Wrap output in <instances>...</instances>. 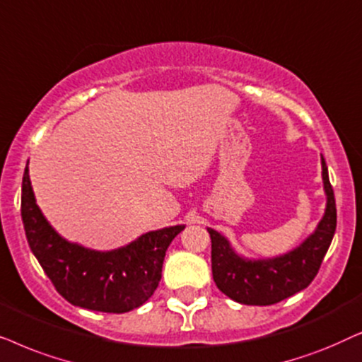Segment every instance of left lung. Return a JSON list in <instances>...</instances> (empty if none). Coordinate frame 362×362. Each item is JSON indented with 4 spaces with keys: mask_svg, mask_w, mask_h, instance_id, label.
Listing matches in <instances>:
<instances>
[{
    "mask_svg": "<svg viewBox=\"0 0 362 362\" xmlns=\"http://www.w3.org/2000/svg\"><path fill=\"white\" fill-rule=\"evenodd\" d=\"M321 165L326 192L325 216L315 233L293 252L268 259H247L235 253L223 235L209 228L211 273L223 295L242 305L268 306L305 290L315 279L336 231V200L325 158H321Z\"/></svg>",
    "mask_w": 362,
    "mask_h": 362,
    "instance_id": "obj_1",
    "label": "left lung"
}]
</instances>
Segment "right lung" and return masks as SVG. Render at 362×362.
<instances>
[{"mask_svg": "<svg viewBox=\"0 0 362 362\" xmlns=\"http://www.w3.org/2000/svg\"><path fill=\"white\" fill-rule=\"evenodd\" d=\"M21 218L28 243L56 291L71 305L103 313H127L153 295L172 240L184 225L148 231L112 252H95L69 243L47 223L36 205L24 168Z\"/></svg>", "mask_w": 362, "mask_h": 362, "instance_id": "obj_1", "label": "right lung"}]
</instances>
